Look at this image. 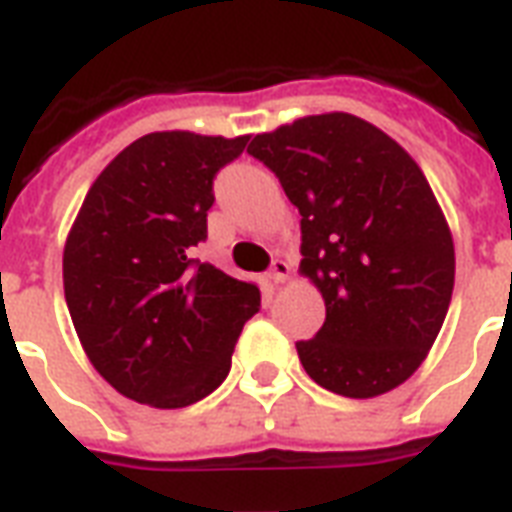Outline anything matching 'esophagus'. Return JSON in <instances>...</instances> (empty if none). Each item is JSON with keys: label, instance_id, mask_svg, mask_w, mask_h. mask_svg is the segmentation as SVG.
<instances>
[{"label": "esophagus", "instance_id": "34e87169", "mask_svg": "<svg viewBox=\"0 0 512 512\" xmlns=\"http://www.w3.org/2000/svg\"><path fill=\"white\" fill-rule=\"evenodd\" d=\"M290 263H287V260H273V265H271V273H268V276H271V282L273 284H282V282H287V279H290Z\"/></svg>", "mask_w": 512, "mask_h": 512}]
</instances>
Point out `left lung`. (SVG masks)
Returning <instances> with one entry per match:
<instances>
[{
	"mask_svg": "<svg viewBox=\"0 0 512 512\" xmlns=\"http://www.w3.org/2000/svg\"><path fill=\"white\" fill-rule=\"evenodd\" d=\"M247 152L300 212V273L322 292L325 325L298 341L306 373L368 400L416 373L454 292V239L419 163L349 112L300 117Z\"/></svg>",
	"mask_w": 512,
	"mask_h": 512,
	"instance_id": "8db88e82",
	"label": "left lung"
}]
</instances>
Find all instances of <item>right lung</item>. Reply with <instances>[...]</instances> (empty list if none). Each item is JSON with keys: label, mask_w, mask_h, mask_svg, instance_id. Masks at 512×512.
Instances as JSON below:
<instances>
[{"label": "right lung", "mask_w": 512, "mask_h": 512, "mask_svg": "<svg viewBox=\"0 0 512 512\" xmlns=\"http://www.w3.org/2000/svg\"><path fill=\"white\" fill-rule=\"evenodd\" d=\"M249 136L155 131L101 171L64 247V295L104 381L152 408H185L225 381L257 284L193 260L217 171Z\"/></svg>", "instance_id": "add662e5"}]
</instances>
